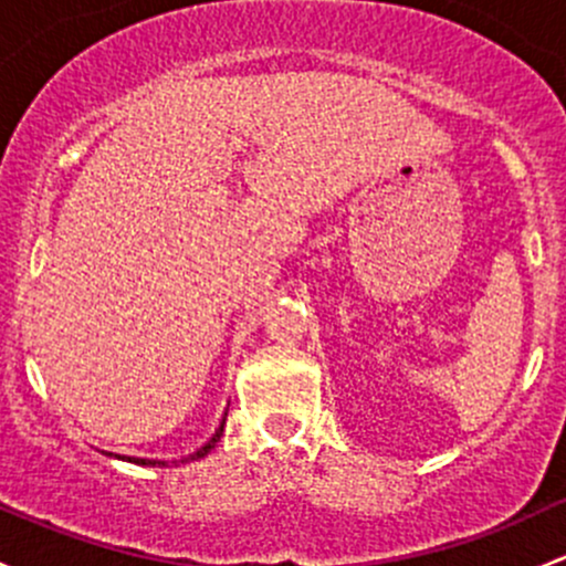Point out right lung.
<instances>
[{
	"mask_svg": "<svg viewBox=\"0 0 566 566\" xmlns=\"http://www.w3.org/2000/svg\"><path fill=\"white\" fill-rule=\"evenodd\" d=\"M222 431H224V420H222V423H219L217 431H213V437L208 439V442L203 444V448H200L198 453H192V455H189V458H181V463H184V461H198V458H203V455L211 453V450H213V444H217V442H219V437H222ZM127 461H133V463H140V467H154V463H163V467H165V461H151V458H127Z\"/></svg>",
	"mask_w": 566,
	"mask_h": 566,
	"instance_id": "add662e5",
	"label": "right lung"
}]
</instances>
